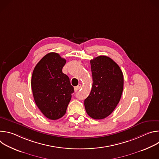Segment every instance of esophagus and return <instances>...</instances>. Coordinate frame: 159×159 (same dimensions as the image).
<instances>
[{
  "label": "esophagus",
  "mask_w": 159,
  "mask_h": 159,
  "mask_svg": "<svg viewBox=\"0 0 159 159\" xmlns=\"http://www.w3.org/2000/svg\"><path fill=\"white\" fill-rule=\"evenodd\" d=\"M81 88V85H79L78 86H76L74 87V90H75V92H77L78 91V90Z\"/></svg>",
  "instance_id": "1"
}]
</instances>
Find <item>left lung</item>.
I'll return each mask as SVG.
<instances>
[{"mask_svg":"<svg viewBox=\"0 0 159 159\" xmlns=\"http://www.w3.org/2000/svg\"><path fill=\"white\" fill-rule=\"evenodd\" d=\"M93 87L84 101L87 115L95 120H102L115 110L123 90V74L118 65L107 56L90 60Z\"/></svg>","mask_w":159,"mask_h":159,"instance_id":"left-lung-1","label":"left lung"}]
</instances>
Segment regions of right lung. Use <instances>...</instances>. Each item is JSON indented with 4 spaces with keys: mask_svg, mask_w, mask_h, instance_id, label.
<instances>
[{
    "mask_svg": "<svg viewBox=\"0 0 159 159\" xmlns=\"http://www.w3.org/2000/svg\"><path fill=\"white\" fill-rule=\"evenodd\" d=\"M66 60L54 52L44 56L34 67L31 88L35 103L47 118H61L74 92L70 79L62 72Z\"/></svg>",
    "mask_w": 159,
    "mask_h": 159,
    "instance_id": "right-lung-1",
    "label": "right lung"
}]
</instances>
